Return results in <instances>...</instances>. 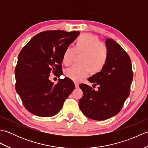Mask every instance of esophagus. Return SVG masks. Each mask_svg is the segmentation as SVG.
Wrapping results in <instances>:
<instances>
[{"mask_svg": "<svg viewBox=\"0 0 148 148\" xmlns=\"http://www.w3.org/2000/svg\"><path fill=\"white\" fill-rule=\"evenodd\" d=\"M75 88H79V84H78L77 83H75Z\"/></svg>", "mask_w": 148, "mask_h": 148, "instance_id": "obj_1", "label": "esophagus"}]
</instances>
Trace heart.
Wrapping results in <instances>:
<instances>
[{"label":"heart","mask_w":148,"mask_h":148,"mask_svg":"<svg viewBox=\"0 0 148 148\" xmlns=\"http://www.w3.org/2000/svg\"><path fill=\"white\" fill-rule=\"evenodd\" d=\"M76 54L81 55L79 65H73L65 70V76L78 82L86 77L89 72L96 74L101 72L108 60L107 47L100 42L99 38L90 34H83L77 37L74 48L67 47L62 56V62L70 65Z\"/></svg>","instance_id":"1"}]
</instances>
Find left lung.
<instances>
[{
    "instance_id": "8db88e82",
    "label": "left lung",
    "mask_w": 148,
    "mask_h": 148,
    "mask_svg": "<svg viewBox=\"0 0 148 148\" xmlns=\"http://www.w3.org/2000/svg\"><path fill=\"white\" fill-rule=\"evenodd\" d=\"M108 60L103 70L88 80L98 90L85 84H81L83 95L79 106L83 114L94 120L109 119L121 111L130 94L133 79L132 63L129 56L112 39H107Z\"/></svg>"
}]
</instances>
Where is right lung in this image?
I'll return each mask as SVG.
<instances>
[{
	"label": "right lung",
	"mask_w": 148,
	"mask_h": 148,
	"mask_svg": "<svg viewBox=\"0 0 148 148\" xmlns=\"http://www.w3.org/2000/svg\"><path fill=\"white\" fill-rule=\"evenodd\" d=\"M79 35V31H45L33 37L18 55L15 68L16 91L27 111L40 117L58 114L74 83L65 77L54 84L50 73H61L65 49Z\"/></svg>",
	"instance_id": "right-lung-1"
}]
</instances>
